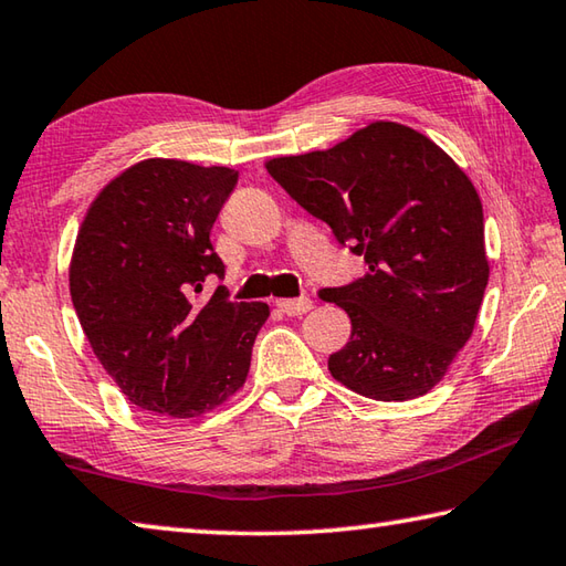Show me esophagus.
<instances>
[{
	"instance_id": "esophagus-1",
	"label": "esophagus",
	"mask_w": 566,
	"mask_h": 566,
	"mask_svg": "<svg viewBox=\"0 0 566 566\" xmlns=\"http://www.w3.org/2000/svg\"><path fill=\"white\" fill-rule=\"evenodd\" d=\"M276 306H280V312L286 316H302L312 310V300L310 296H296V300H280Z\"/></svg>"
}]
</instances>
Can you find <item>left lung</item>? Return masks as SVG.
Segmentation results:
<instances>
[{"mask_svg": "<svg viewBox=\"0 0 566 566\" xmlns=\"http://www.w3.org/2000/svg\"><path fill=\"white\" fill-rule=\"evenodd\" d=\"M266 170L366 262L361 280L318 292L352 318L328 371L374 400L428 394L475 328L490 276L470 178L423 133L390 120Z\"/></svg>", "mask_w": 566, "mask_h": 566, "instance_id": "left-lung-1", "label": "left lung"}]
</instances>
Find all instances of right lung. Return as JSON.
Listing matches in <instances>:
<instances>
[{
    "instance_id": "1",
    "label": "right lung",
    "mask_w": 566,
    "mask_h": 566,
    "mask_svg": "<svg viewBox=\"0 0 566 566\" xmlns=\"http://www.w3.org/2000/svg\"><path fill=\"white\" fill-rule=\"evenodd\" d=\"M238 170L150 158L111 180L81 224L69 286L101 366L133 406L198 418L238 394L264 302H230L210 230Z\"/></svg>"
}]
</instances>
